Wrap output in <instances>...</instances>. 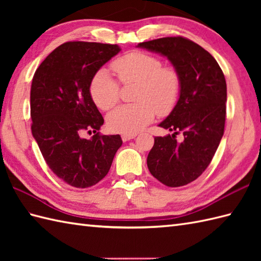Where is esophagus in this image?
<instances>
[{"mask_svg":"<svg viewBox=\"0 0 261 261\" xmlns=\"http://www.w3.org/2000/svg\"><path fill=\"white\" fill-rule=\"evenodd\" d=\"M136 137H137L136 134H123V135H122V140L125 142V141H129L131 139H134V138H136Z\"/></svg>","mask_w":261,"mask_h":261,"instance_id":"obj_1","label":"esophagus"}]
</instances>
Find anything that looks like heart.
Returning <instances> with one entry per match:
<instances>
[{
  "instance_id": "heart-1",
  "label": "heart",
  "mask_w": 261,
  "mask_h": 261,
  "mask_svg": "<svg viewBox=\"0 0 261 261\" xmlns=\"http://www.w3.org/2000/svg\"><path fill=\"white\" fill-rule=\"evenodd\" d=\"M111 68L123 84L138 83L136 101L122 105L108 118L111 130L137 134L153 120L154 114L166 115L178 101L181 79L173 66H165L158 57L131 51L116 58ZM90 94L98 109L110 111L120 99L119 83L107 70L96 71L90 83Z\"/></svg>"
}]
</instances>
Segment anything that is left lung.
Segmentation results:
<instances>
[{
  "label": "left lung",
  "instance_id": "1",
  "mask_svg": "<svg viewBox=\"0 0 261 261\" xmlns=\"http://www.w3.org/2000/svg\"><path fill=\"white\" fill-rule=\"evenodd\" d=\"M138 47L162 54L178 70L179 98L159 126L173 135L154 137L147 165L151 175L168 187H179L198 178L207 168L223 137L226 83L212 55L184 37H166ZM181 133L180 143L175 136Z\"/></svg>",
  "mask_w": 261,
  "mask_h": 261
}]
</instances>
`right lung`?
<instances>
[{
    "label": "right lung",
    "mask_w": 261,
    "mask_h": 261,
    "mask_svg": "<svg viewBox=\"0 0 261 261\" xmlns=\"http://www.w3.org/2000/svg\"><path fill=\"white\" fill-rule=\"evenodd\" d=\"M120 50L110 43L68 41L49 54L33 75L32 136L53 173L73 187L102 180L122 146L119 135L98 132L104 119L90 94L94 74ZM84 132L94 135L85 140Z\"/></svg>",
    "instance_id": "right-lung-1"
}]
</instances>
